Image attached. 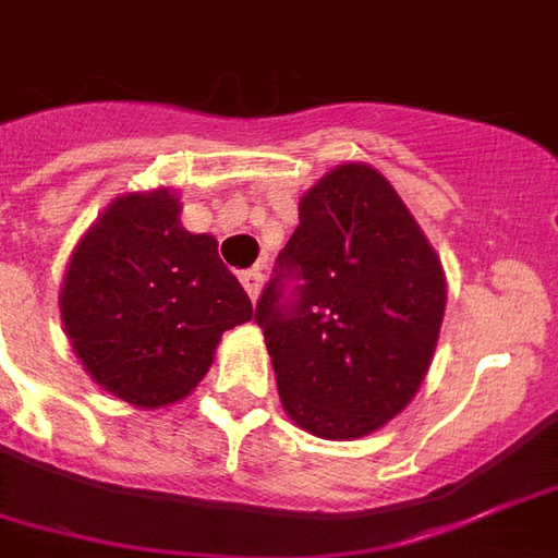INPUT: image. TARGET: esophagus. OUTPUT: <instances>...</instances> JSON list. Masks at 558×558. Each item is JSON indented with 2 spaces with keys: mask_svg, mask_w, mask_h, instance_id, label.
I'll list each match as a JSON object with an SVG mask.
<instances>
[{
  "mask_svg": "<svg viewBox=\"0 0 558 558\" xmlns=\"http://www.w3.org/2000/svg\"><path fill=\"white\" fill-rule=\"evenodd\" d=\"M242 287H245V292L251 295V301L259 299V290H263V271L259 268H247V271H242Z\"/></svg>",
  "mask_w": 558,
  "mask_h": 558,
  "instance_id": "34e87169",
  "label": "esophagus"
}]
</instances>
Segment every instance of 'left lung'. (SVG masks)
Returning a JSON list of instances; mask_svg holds the SVG:
<instances>
[{"label": "left lung", "instance_id": "1", "mask_svg": "<svg viewBox=\"0 0 558 558\" xmlns=\"http://www.w3.org/2000/svg\"><path fill=\"white\" fill-rule=\"evenodd\" d=\"M287 277L300 280L292 302ZM444 311L447 275L405 201L378 168L345 162L301 195L254 319L287 416L325 440H354L411 405Z\"/></svg>", "mask_w": 558, "mask_h": 558}]
</instances>
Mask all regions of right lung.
Here are the masks:
<instances>
[{"label": "right lung", "instance_id": "add662e5", "mask_svg": "<svg viewBox=\"0 0 558 558\" xmlns=\"http://www.w3.org/2000/svg\"><path fill=\"white\" fill-rule=\"evenodd\" d=\"M180 213L168 185L114 197L73 247L59 292L82 369L144 411L185 399L209 373L221 333L254 319L216 236L185 230Z\"/></svg>", "mask_w": 558, "mask_h": 558}]
</instances>
